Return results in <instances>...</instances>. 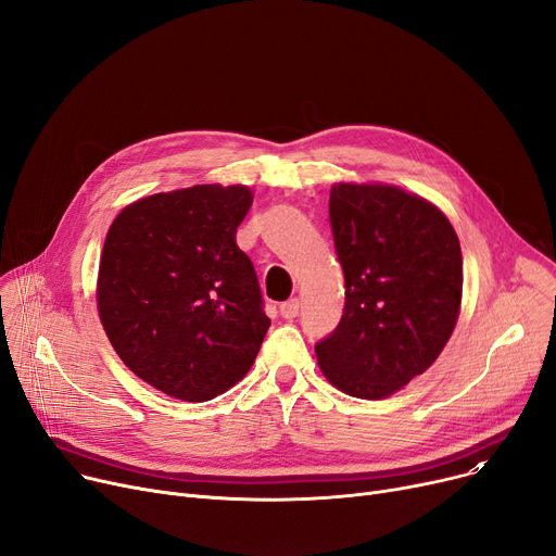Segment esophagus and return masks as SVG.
Here are the masks:
<instances>
[{"label": "esophagus", "instance_id": "34e87169", "mask_svg": "<svg viewBox=\"0 0 556 556\" xmlns=\"http://www.w3.org/2000/svg\"><path fill=\"white\" fill-rule=\"evenodd\" d=\"M279 313H281V317H283V319H293V317H298V315H300V300H298V298H293V300L283 302V304L279 306Z\"/></svg>", "mask_w": 556, "mask_h": 556}]
</instances>
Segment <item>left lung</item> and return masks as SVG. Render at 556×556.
Masks as SVG:
<instances>
[{
    "instance_id": "1",
    "label": "left lung",
    "mask_w": 556,
    "mask_h": 556,
    "mask_svg": "<svg viewBox=\"0 0 556 556\" xmlns=\"http://www.w3.org/2000/svg\"><path fill=\"white\" fill-rule=\"evenodd\" d=\"M329 220L344 311L315 344L317 365L349 396L386 399L424 374L455 329L457 233L432 202L390 185H333Z\"/></svg>"
}]
</instances>
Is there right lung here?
I'll list each match as a JSON object with an SVG mask.
<instances>
[{
	"instance_id": "1",
	"label": "right lung",
	"mask_w": 556,
	"mask_h": 556,
	"mask_svg": "<svg viewBox=\"0 0 556 556\" xmlns=\"http://www.w3.org/2000/svg\"><path fill=\"white\" fill-rule=\"evenodd\" d=\"M252 191L195 185L141 198L114 218L99 263L101 325L155 390L210 401L250 371L270 327L237 229Z\"/></svg>"
}]
</instances>
